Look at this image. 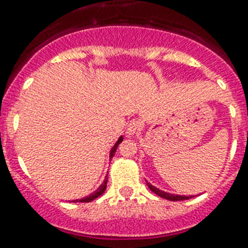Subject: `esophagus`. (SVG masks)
<instances>
[{"mask_svg": "<svg viewBox=\"0 0 248 248\" xmlns=\"http://www.w3.org/2000/svg\"><path fill=\"white\" fill-rule=\"evenodd\" d=\"M140 128H142V124L138 120H132L126 125V133H128V136H134L140 130Z\"/></svg>", "mask_w": 248, "mask_h": 248, "instance_id": "34e87169", "label": "esophagus"}]
</instances>
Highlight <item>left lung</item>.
<instances>
[{
  "mask_svg": "<svg viewBox=\"0 0 248 248\" xmlns=\"http://www.w3.org/2000/svg\"><path fill=\"white\" fill-rule=\"evenodd\" d=\"M147 185H148V187L151 189V191H153V193L156 194V195L161 196V198H163V199H167V200H171V202H179V200H187V199H191L193 198V195H176V194H170V193H166V191H163V190L158 189V187H156V186L151 185V184L147 181Z\"/></svg>",
  "mask_w": 248,
  "mask_h": 248,
  "instance_id": "1",
  "label": "left lung"
}]
</instances>
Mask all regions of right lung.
I'll return each mask as SVG.
<instances>
[{
    "instance_id": "1",
    "label": "right lung",
    "mask_w": 248,
    "mask_h": 248,
    "mask_svg": "<svg viewBox=\"0 0 248 248\" xmlns=\"http://www.w3.org/2000/svg\"><path fill=\"white\" fill-rule=\"evenodd\" d=\"M123 139H124V137L120 136V137H119V139H118V140H116L115 144H114V146H112L111 151H110V155H109V159H110V161H111V158H112V157H114V155H115L116 148H118V146H119L120 143L123 142ZM106 184H108V175L105 176V179H104V183H102L101 185L99 186V189L95 190V191H93V193H92V194H90L89 196H85V198H82V199H76V200H72V202H92V200H95L96 198H99L100 195H102V194L105 193V190H106Z\"/></svg>"
}]
</instances>
